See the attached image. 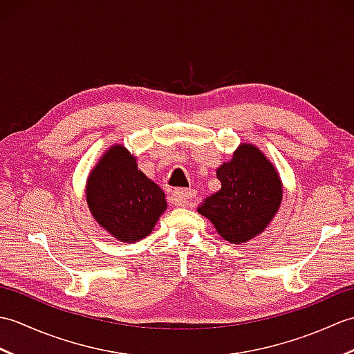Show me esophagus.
Returning <instances> with one entry per match:
<instances>
[{
	"label": "esophagus",
	"mask_w": 354,
	"mask_h": 354,
	"mask_svg": "<svg viewBox=\"0 0 354 354\" xmlns=\"http://www.w3.org/2000/svg\"><path fill=\"white\" fill-rule=\"evenodd\" d=\"M194 196H196V193H194L193 190L178 189V190L171 192L170 202L173 205H185V204H189L190 201H193Z\"/></svg>",
	"instance_id": "obj_1"
}]
</instances>
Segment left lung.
<instances>
[{
    "mask_svg": "<svg viewBox=\"0 0 354 354\" xmlns=\"http://www.w3.org/2000/svg\"><path fill=\"white\" fill-rule=\"evenodd\" d=\"M216 175L221 190L202 201L198 212L230 243H243L265 230L278 209L283 196L280 178L266 156L251 145L240 146Z\"/></svg>",
    "mask_w": 354,
    "mask_h": 354,
    "instance_id": "left-lung-1",
    "label": "left lung"
}]
</instances>
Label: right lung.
<instances>
[{"label":"right lung","instance_id":"add662e5","mask_svg":"<svg viewBox=\"0 0 354 354\" xmlns=\"http://www.w3.org/2000/svg\"><path fill=\"white\" fill-rule=\"evenodd\" d=\"M86 201L95 221L127 243L150 234L167 207L164 192L138 170L122 146L111 147L93 170Z\"/></svg>","mask_w":354,"mask_h":354}]
</instances>
